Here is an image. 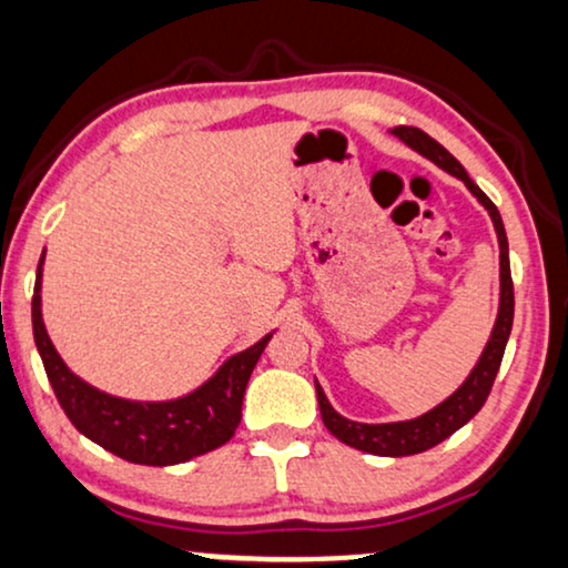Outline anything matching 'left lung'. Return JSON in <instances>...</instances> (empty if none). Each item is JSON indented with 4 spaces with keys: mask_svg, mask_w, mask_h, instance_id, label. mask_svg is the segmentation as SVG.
Masks as SVG:
<instances>
[{
    "mask_svg": "<svg viewBox=\"0 0 568 568\" xmlns=\"http://www.w3.org/2000/svg\"><path fill=\"white\" fill-rule=\"evenodd\" d=\"M396 138H402L409 149L423 153L425 159H430L433 164H438L444 172L459 176L464 185L469 187L477 201H480L485 209H488L493 226H496L498 245H500V307L496 326H493V334L488 338V347H485L480 363L475 365V371L469 373V378L462 383L456 392L448 396L444 404H438L436 409L425 412L423 417L407 419V423H383V425H367V423H355V419L342 417L338 412L331 407L326 394L315 381V394H318L321 404V417L323 425L334 433V436L352 448H359V452L378 454V456H412L419 452H428V448L438 446L440 440H446L452 433H456L462 425H467L477 412L483 409L485 399H488L493 381H496L500 359H504L506 342H509L511 323H514V282H511V266H509V240H506L504 221H500V213L488 195L483 193L480 187L469 180V174L464 172V166L456 161L452 153H448L438 140H433L428 132L417 128H394L392 130Z\"/></svg>",
    "mask_w": 568,
    "mask_h": 568,
    "instance_id": "left-lung-1",
    "label": "left lung"
}]
</instances>
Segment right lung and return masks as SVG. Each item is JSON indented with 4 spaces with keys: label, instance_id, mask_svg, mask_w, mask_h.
I'll use <instances>...</instances> for the list:
<instances>
[{
    "label": "right lung",
    "instance_id": "add662e5",
    "mask_svg": "<svg viewBox=\"0 0 568 568\" xmlns=\"http://www.w3.org/2000/svg\"><path fill=\"white\" fill-rule=\"evenodd\" d=\"M41 263L43 255L31 302L36 347H39L43 371L49 375L59 407L85 438L120 459L166 467V464H180L193 456L209 454L234 436L242 417V399H245L250 373L271 342V334L250 349L226 359L209 383H203L197 392L182 396V399H116V396H109L80 381L57 355L41 321Z\"/></svg>",
    "mask_w": 568,
    "mask_h": 568
}]
</instances>
